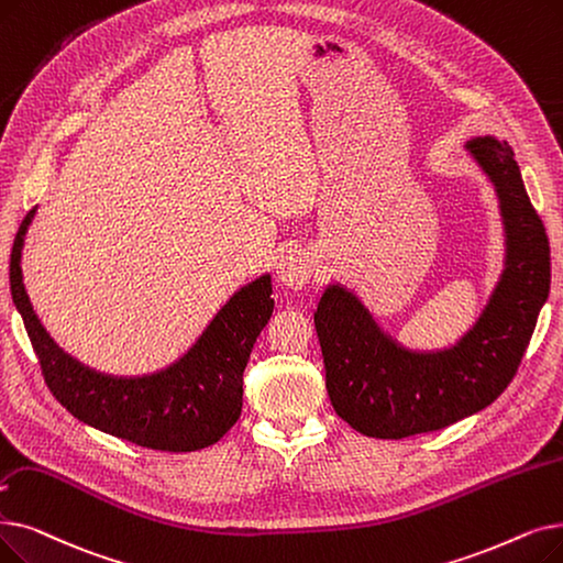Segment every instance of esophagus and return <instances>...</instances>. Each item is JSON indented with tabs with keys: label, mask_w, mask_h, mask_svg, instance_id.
Listing matches in <instances>:
<instances>
[{
	"label": "esophagus",
	"mask_w": 563,
	"mask_h": 563,
	"mask_svg": "<svg viewBox=\"0 0 563 563\" xmlns=\"http://www.w3.org/2000/svg\"><path fill=\"white\" fill-rule=\"evenodd\" d=\"M310 278V257L306 251H287L278 260V280L289 289H301Z\"/></svg>",
	"instance_id": "1"
}]
</instances>
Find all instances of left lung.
Segmentation results:
<instances>
[{
  "instance_id": "1",
  "label": "left lung",
  "mask_w": 563,
  "mask_h": 563,
  "mask_svg": "<svg viewBox=\"0 0 563 563\" xmlns=\"http://www.w3.org/2000/svg\"><path fill=\"white\" fill-rule=\"evenodd\" d=\"M506 232V262L490 301L453 347L411 352L384 333L354 291L329 285L314 310L327 390L342 421L377 439L442 430L495 402L516 377L550 291V243L508 142L472 137Z\"/></svg>"
}]
</instances>
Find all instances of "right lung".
I'll return each mask as SVG.
<instances>
[{
    "mask_svg": "<svg viewBox=\"0 0 563 563\" xmlns=\"http://www.w3.org/2000/svg\"><path fill=\"white\" fill-rule=\"evenodd\" d=\"M34 211L24 216L15 234L9 278L51 394L78 421L144 449L188 453L216 444L241 417L243 371L274 312L272 276L241 287L169 368L144 377H110L68 356L30 303L20 257Z\"/></svg>",
    "mask_w": 563,
    "mask_h": 563,
    "instance_id": "add662e5",
    "label": "right lung"
}]
</instances>
